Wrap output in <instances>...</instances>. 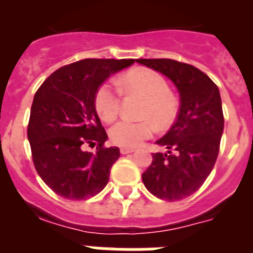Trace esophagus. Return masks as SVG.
<instances>
[{"label": "esophagus", "mask_w": 253, "mask_h": 253, "mask_svg": "<svg viewBox=\"0 0 253 253\" xmlns=\"http://www.w3.org/2000/svg\"><path fill=\"white\" fill-rule=\"evenodd\" d=\"M131 152H134L133 148H124V147L120 148V153L122 154H128V153H131Z\"/></svg>", "instance_id": "esophagus-1"}]
</instances>
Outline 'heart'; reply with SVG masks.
<instances>
[{
  "instance_id": "obj_1",
  "label": "heart",
  "mask_w": 253,
  "mask_h": 253,
  "mask_svg": "<svg viewBox=\"0 0 253 253\" xmlns=\"http://www.w3.org/2000/svg\"><path fill=\"white\" fill-rule=\"evenodd\" d=\"M120 87L125 92H133L146 99L142 109V122L122 120L111 126L110 140L119 147L135 148L154 133V124L167 128L175 122L178 111L177 100L171 95L167 81L148 68H137L126 73ZM95 109L104 122L115 120L120 109V92L113 82H105L95 95Z\"/></svg>"
}]
</instances>
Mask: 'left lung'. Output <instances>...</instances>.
I'll use <instances>...</instances> for the list:
<instances>
[{
  "mask_svg": "<svg viewBox=\"0 0 253 253\" xmlns=\"http://www.w3.org/2000/svg\"><path fill=\"white\" fill-rule=\"evenodd\" d=\"M138 63L169 77L180 92V111L175 124L158 146L167 153L152 154L142 180L149 193L175 202L198 191L218 158L224 128L219 88L204 72L173 59H137Z\"/></svg>",
  "mask_w": 253,
  "mask_h": 253,
  "instance_id": "left-lung-1",
  "label": "left lung"
}]
</instances>
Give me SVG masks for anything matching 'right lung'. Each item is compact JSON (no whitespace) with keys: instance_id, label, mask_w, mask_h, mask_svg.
I'll return each mask as SVG.
<instances>
[{"instance_id":"right-lung-1","label":"right lung","mask_w":253,"mask_h":253,"mask_svg":"<svg viewBox=\"0 0 253 253\" xmlns=\"http://www.w3.org/2000/svg\"><path fill=\"white\" fill-rule=\"evenodd\" d=\"M134 59H82L60 67L35 92L28 139L35 169L55 194L69 200L95 196L106 186L119 148L105 147L107 134L95 95L113 73ZM86 146L96 147L95 154Z\"/></svg>"}]
</instances>
